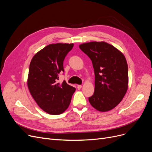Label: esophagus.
<instances>
[{"instance_id": "1", "label": "esophagus", "mask_w": 152, "mask_h": 152, "mask_svg": "<svg viewBox=\"0 0 152 152\" xmlns=\"http://www.w3.org/2000/svg\"><path fill=\"white\" fill-rule=\"evenodd\" d=\"M82 88V85H78L77 86V89H80Z\"/></svg>"}]
</instances>
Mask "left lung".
<instances>
[{"label":"left lung","mask_w":152,"mask_h":152,"mask_svg":"<svg viewBox=\"0 0 152 152\" xmlns=\"http://www.w3.org/2000/svg\"><path fill=\"white\" fill-rule=\"evenodd\" d=\"M80 49L91 59L95 75L90 104L98 111L107 112L118 105L128 88V66L124 55L105 42L80 44Z\"/></svg>","instance_id":"left-lung-1"}]
</instances>
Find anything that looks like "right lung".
I'll return each mask as SVG.
<instances>
[{"label": "right lung", "mask_w": 152, "mask_h": 152, "mask_svg": "<svg viewBox=\"0 0 152 152\" xmlns=\"http://www.w3.org/2000/svg\"><path fill=\"white\" fill-rule=\"evenodd\" d=\"M73 44H52L34 55L29 66L28 89L32 97L44 112L59 115L68 108L75 88L64 80L58 82L64 72L63 61Z\"/></svg>", "instance_id": "obj_1"}]
</instances>
